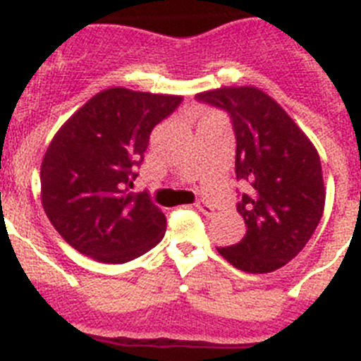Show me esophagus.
<instances>
[{
    "mask_svg": "<svg viewBox=\"0 0 361 361\" xmlns=\"http://www.w3.org/2000/svg\"><path fill=\"white\" fill-rule=\"evenodd\" d=\"M196 209L200 210L203 216H207V217L214 216V207H212V204L207 203V201H196Z\"/></svg>",
    "mask_w": 361,
    "mask_h": 361,
    "instance_id": "obj_1",
    "label": "esophagus"
}]
</instances>
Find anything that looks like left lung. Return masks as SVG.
<instances>
[{"label":"left lung","instance_id":"8db88e82","mask_svg":"<svg viewBox=\"0 0 361 361\" xmlns=\"http://www.w3.org/2000/svg\"><path fill=\"white\" fill-rule=\"evenodd\" d=\"M196 99L230 115L235 178L246 185L237 203L245 237L217 252L246 274L275 271L306 246L324 214L326 188L317 149L259 87L226 86Z\"/></svg>","mask_w":361,"mask_h":361}]
</instances>
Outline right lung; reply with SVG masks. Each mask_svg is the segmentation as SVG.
<instances>
[{
    "mask_svg": "<svg viewBox=\"0 0 361 361\" xmlns=\"http://www.w3.org/2000/svg\"><path fill=\"white\" fill-rule=\"evenodd\" d=\"M180 104L178 95L109 87L54 136L41 164V201L54 228L77 252L122 264L164 239V212L131 188L149 135Z\"/></svg>",
    "mask_w": 361,
    "mask_h": 361,
    "instance_id": "add662e5",
    "label": "right lung"
}]
</instances>
